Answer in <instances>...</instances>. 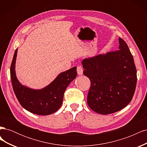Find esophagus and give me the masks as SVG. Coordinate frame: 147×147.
I'll use <instances>...</instances> for the list:
<instances>
[{"label":"esophagus","instance_id":"34e87169","mask_svg":"<svg viewBox=\"0 0 147 147\" xmlns=\"http://www.w3.org/2000/svg\"><path fill=\"white\" fill-rule=\"evenodd\" d=\"M77 74H78V75H82L83 74V69L80 66L77 67Z\"/></svg>","mask_w":147,"mask_h":147}]
</instances>
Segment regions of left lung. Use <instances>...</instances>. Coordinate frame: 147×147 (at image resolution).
I'll list each match as a JSON object with an SVG mask.
<instances>
[{
  "instance_id": "8db88e82",
  "label": "left lung",
  "mask_w": 147,
  "mask_h": 147,
  "mask_svg": "<svg viewBox=\"0 0 147 147\" xmlns=\"http://www.w3.org/2000/svg\"><path fill=\"white\" fill-rule=\"evenodd\" d=\"M119 44L117 51L82 61L83 74L91 81L87 103L91 109L101 115L124 109L136 90L137 71L133 56L121 38Z\"/></svg>"
}]
</instances>
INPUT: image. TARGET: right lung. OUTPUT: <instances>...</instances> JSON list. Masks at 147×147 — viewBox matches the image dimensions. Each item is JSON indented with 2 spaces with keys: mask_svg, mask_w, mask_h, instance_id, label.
I'll return each instance as SVG.
<instances>
[{
  "mask_svg": "<svg viewBox=\"0 0 147 147\" xmlns=\"http://www.w3.org/2000/svg\"><path fill=\"white\" fill-rule=\"evenodd\" d=\"M18 48L15 51L10 67L13 91L21 106L29 112L39 115L56 112L63 103L64 92L70 83L77 77V67L61 72L51 83L40 90H34L22 84L18 80L15 64Z\"/></svg>",
  "mask_w": 147,
  "mask_h": 147,
  "instance_id": "add662e5",
  "label": "right lung"
}]
</instances>
